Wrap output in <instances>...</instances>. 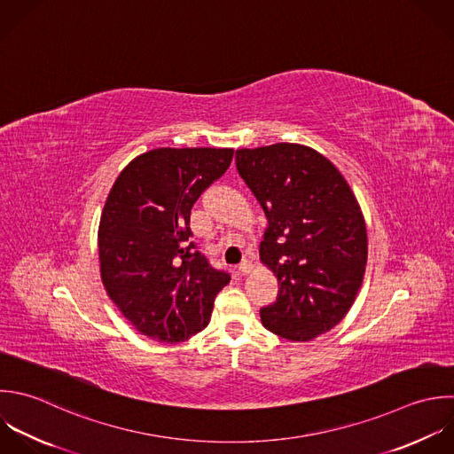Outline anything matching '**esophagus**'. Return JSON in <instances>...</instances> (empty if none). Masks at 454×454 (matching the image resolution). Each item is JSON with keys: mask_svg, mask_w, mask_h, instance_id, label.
Segmentation results:
<instances>
[{"mask_svg": "<svg viewBox=\"0 0 454 454\" xmlns=\"http://www.w3.org/2000/svg\"><path fill=\"white\" fill-rule=\"evenodd\" d=\"M253 270V262L251 260H244L240 265H239V272L240 274H249Z\"/></svg>", "mask_w": 454, "mask_h": 454, "instance_id": "34e87169", "label": "esophagus"}]
</instances>
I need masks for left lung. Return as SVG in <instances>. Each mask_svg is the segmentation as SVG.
<instances>
[{
  "label": "left lung",
  "mask_w": 454,
  "mask_h": 454,
  "mask_svg": "<svg viewBox=\"0 0 454 454\" xmlns=\"http://www.w3.org/2000/svg\"><path fill=\"white\" fill-rule=\"evenodd\" d=\"M237 171L260 201L269 226L262 262L278 276L262 324L292 341L336 327L363 285L368 235L361 207L338 168L317 150L278 143L242 148Z\"/></svg>",
  "instance_id": "left-lung-1"
}]
</instances>
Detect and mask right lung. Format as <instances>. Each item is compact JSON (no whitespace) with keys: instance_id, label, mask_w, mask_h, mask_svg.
Returning <instances> with one entry per match:
<instances>
[{"instance_id":"add662e5","label":"right lung","mask_w":454,"mask_h":454,"mask_svg":"<svg viewBox=\"0 0 454 454\" xmlns=\"http://www.w3.org/2000/svg\"><path fill=\"white\" fill-rule=\"evenodd\" d=\"M231 148H157L130 160L98 224L100 276L121 315L145 336L180 343L208 325L230 283L191 242V208L224 175Z\"/></svg>"}]
</instances>
